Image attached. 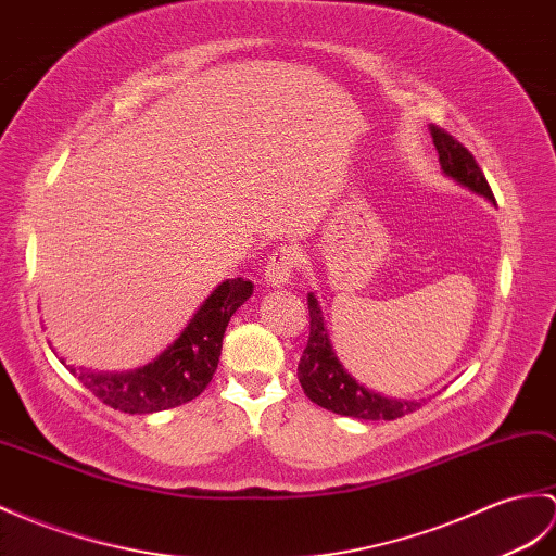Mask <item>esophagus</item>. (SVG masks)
<instances>
[{"instance_id": "obj_1", "label": "esophagus", "mask_w": 556, "mask_h": 556, "mask_svg": "<svg viewBox=\"0 0 556 556\" xmlns=\"http://www.w3.org/2000/svg\"><path fill=\"white\" fill-rule=\"evenodd\" d=\"M299 251L293 247H281L277 249L273 255H269L267 267H265V281L269 287H287L291 283V277L295 273V267H299Z\"/></svg>"}]
</instances>
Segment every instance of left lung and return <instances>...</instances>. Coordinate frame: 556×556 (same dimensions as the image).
<instances>
[{"label":"left lung","instance_id":"8db88e82","mask_svg":"<svg viewBox=\"0 0 556 556\" xmlns=\"http://www.w3.org/2000/svg\"><path fill=\"white\" fill-rule=\"evenodd\" d=\"M429 132L433 137V147L438 151V163H441L443 175L455 179L457 185L467 187L469 191L479 193V197L495 205L493 191H490L485 175L481 173V167L473 161L471 153L464 149L455 137H450L445 130H441V127L431 125ZM307 309L309 337L299 363V381L305 395L313 400L315 405L329 412H337V415L343 417L377 421L405 417L426 403V397L397 400L365 389V383H359L357 379L351 377V371L341 365L337 351H333L325 325V315H321V307L319 301L315 299V293H307Z\"/></svg>","mask_w":556,"mask_h":556}]
</instances>
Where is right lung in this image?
I'll use <instances>...</instances> for the list:
<instances>
[{
    "label": "right lung",
    "instance_id": "add662e5",
    "mask_svg": "<svg viewBox=\"0 0 556 556\" xmlns=\"http://www.w3.org/2000/svg\"><path fill=\"white\" fill-rule=\"evenodd\" d=\"M251 295L253 283L241 277L217 283L182 333L144 367L130 371H92L66 365L63 357L59 359L103 405L127 415H153L185 405L199 397L211 383L229 319Z\"/></svg>",
    "mask_w": 556,
    "mask_h": 556
}]
</instances>
